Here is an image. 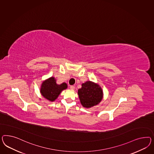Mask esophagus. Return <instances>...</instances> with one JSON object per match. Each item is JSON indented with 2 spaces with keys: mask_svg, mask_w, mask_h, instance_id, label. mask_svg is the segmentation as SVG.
Wrapping results in <instances>:
<instances>
[{
  "mask_svg": "<svg viewBox=\"0 0 154 154\" xmlns=\"http://www.w3.org/2000/svg\"><path fill=\"white\" fill-rule=\"evenodd\" d=\"M70 89L72 90H74L75 89V87L74 86H70Z\"/></svg>",
  "mask_w": 154,
  "mask_h": 154,
  "instance_id": "34e87169",
  "label": "esophagus"
}]
</instances>
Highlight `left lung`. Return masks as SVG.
<instances>
[{"instance_id": "left-lung-1", "label": "left lung", "mask_w": 154, "mask_h": 154, "mask_svg": "<svg viewBox=\"0 0 154 154\" xmlns=\"http://www.w3.org/2000/svg\"><path fill=\"white\" fill-rule=\"evenodd\" d=\"M80 103L85 108H90L99 104L103 98V91L97 83L88 81L78 90Z\"/></svg>"}]
</instances>
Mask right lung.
I'll return each instance as SVG.
<instances>
[{
	"instance_id": "1",
	"label": "right lung",
	"mask_w": 154,
	"mask_h": 154,
	"mask_svg": "<svg viewBox=\"0 0 154 154\" xmlns=\"http://www.w3.org/2000/svg\"><path fill=\"white\" fill-rule=\"evenodd\" d=\"M68 88L67 84L65 82L58 85L54 77L45 79L42 83L40 87V93L42 95L51 102L56 100L62 91Z\"/></svg>"
}]
</instances>
